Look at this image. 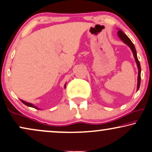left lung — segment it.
I'll list each match as a JSON object with an SVG mask.
<instances>
[{"label": "left lung", "mask_w": 152, "mask_h": 152, "mask_svg": "<svg viewBox=\"0 0 152 152\" xmlns=\"http://www.w3.org/2000/svg\"><path fill=\"white\" fill-rule=\"evenodd\" d=\"M119 37L125 43L127 44V45L130 48V49L132 50V53H133L134 57L135 59V62L137 63V67H138V77H137V90L140 88V80H141V67H140V64L139 60H138L137 57V53H136V50L135 48V45H133V43H132V41H130V39L121 30H118V31L117 32Z\"/></svg>", "instance_id": "8db88e82"}]
</instances>
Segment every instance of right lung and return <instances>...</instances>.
Instances as JSON below:
<instances>
[{"mask_svg": "<svg viewBox=\"0 0 152 152\" xmlns=\"http://www.w3.org/2000/svg\"><path fill=\"white\" fill-rule=\"evenodd\" d=\"M65 87H66V85H65ZM20 100H21V102H22L23 104H24L25 105H26V106H28V107H33V108H35V109H37V107L34 106V104H31V103H28V102H26L22 100V99H20Z\"/></svg>", "mask_w": 152, "mask_h": 152, "instance_id": "1", "label": "right lung"}]
</instances>
